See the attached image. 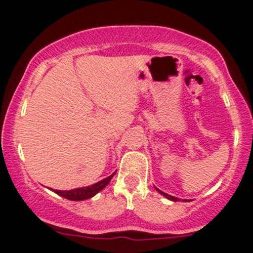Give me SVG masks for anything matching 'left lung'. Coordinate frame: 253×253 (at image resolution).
Wrapping results in <instances>:
<instances>
[{"label":"left lung","instance_id":"1","mask_svg":"<svg viewBox=\"0 0 253 253\" xmlns=\"http://www.w3.org/2000/svg\"><path fill=\"white\" fill-rule=\"evenodd\" d=\"M157 190H158V188H157ZM158 191H159V192L162 193L163 196H165V197H167V198H169V200H171V201H175V202H177V201H178V198H177V197H174V196H170V195H168V193L163 192V191H160V190H158Z\"/></svg>","mask_w":253,"mask_h":253}]
</instances>
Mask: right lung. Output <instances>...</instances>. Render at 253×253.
<instances>
[{"instance_id":"right-lung-1","label":"right lung","mask_w":253,"mask_h":253,"mask_svg":"<svg viewBox=\"0 0 253 253\" xmlns=\"http://www.w3.org/2000/svg\"><path fill=\"white\" fill-rule=\"evenodd\" d=\"M115 175V172L112 175L109 176V177L104 178V180L99 181V182L94 183V185L88 186V187H81L76 188V190H70V191H58L53 190V192L60 195L61 197H65L70 201H84L88 200V198H91L93 196H95L99 191L103 190L112 178V176Z\"/></svg>"}]
</instances>
